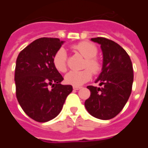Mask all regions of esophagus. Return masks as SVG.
<instances>
[{
	"label": "esophagus",
	"instance_id": "esophagus-1",
	"mask_svg": "<svg viewBox=\"0 0 148 148\" xmlns=\"http://www.w3.org/2000/svg\"><path fill=\"white\" fill-rule=\"evenodd\" d=\"M73 89L75 90H80L81 87L80 86H73Z\"/></svg>",
	"mask_w": 148,
	"mask_h": 148
}]
</instances>
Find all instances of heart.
Returning <instances> with one entry per match:
<instances>
[{
  "label": "heart",
  "mask_w": 148,
  "mask_h": 148,
  "mask_svg": "<svg viewBox=\"0 0 148 148\" xmlns=\"http://www.w3.org/2000/svg\"><path fill=\"white\" fill-rule=\"evenodd\" d=\"M73 49L86 58L84 67L90 68L94 74L100 71L101 64L95 58L97 54V48L94 44L89 42H81L73 46ZM53 64L55 69L59 72H65L66 71L67 56L64 49L60 48L55 53L53 57ZM90 70L85 69L80 71H70L66 74L65 81L66 83L73 85L74 86H82L92 77V72Z\"/></svg>",
  "instance_id": "heart-1"
}]
</instances>
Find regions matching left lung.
<instances>
[{"label": "left lung", "instance_id": "obj_1", "mask_svg": "<svg viewBox=\"0 0 148 148\" xmlns=\"http://www.w3.org/2000/svg\"><path fill=\"white\" fill-rule=\"evenodd\" d=\"M91 41L101 45L103 62L101 72L95 81L102 87L88 86L90 97L85 107L90 115L100 120L115 117L127 103L133 83V68L129 55L118 43L97 37Z\"/></svg>", "mask_w": 148, "mask_h": 148}]
</instances>
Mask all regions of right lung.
<instances>
[{"instance_id": "add662e5", "label": "right lung", "mask_w": 148, "mask_h": 148, "mask_svg": "<svg viewBox=\"0 0 148 148\" xmlns=\"http://www.w3.org/2000/svg\"><path fill=\"white\" fill-rule=\"evenodd\" d=\"M63 42L57 38H40L21 51L16 59V98L24 112L38 122L56 117L73 90L71 85H62L63 77L53 64Z\"/></svg>"}]
</instances>
